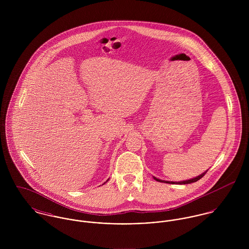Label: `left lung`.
<instances>
[{"instance_id":"8db88e82","label":"left lung","mask_w":249,"mask_h":249,"mask_svg":"<svg viewBox=\"0 0 249 249\" xmlns=\"http://www.w3.org/2000/svg\"><path fill=\"white\" fill-rule=\"evenodd\" d=\"M207 172H205V173H203L202 175H200V176H198V177H196V178H193V179H190V180H186V181H180V182H173V181H163V180H160V179H158V178H154V179L156 180V181H160V182H164V183H171V184H190V183H193V182H196L197 180H199L200 178H203L204 176H205V174H206Z\"/></svg>"}]
</instances>
